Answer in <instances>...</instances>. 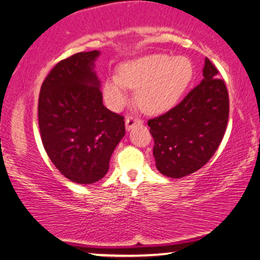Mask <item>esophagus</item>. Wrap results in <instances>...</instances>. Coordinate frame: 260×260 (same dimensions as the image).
I'll use <instances>...</instances> for the list:
<instances>
[{"label": "esophagus", "mask_w": 260, "mask_h": 260, "mask_svg": "<svg viewBox=\"0 0 260 260\" xmlns=\"http://www.w3.org/2000/svg\"><path fill=\"white\" fill-rule=\"evenodd\" d=\"M139 123H142V120L136 116H132V115H131V116H127L126 118V128L128 131H129L131 128H133L136 124H139Z\"/></svg>", "instance_id": "esophagus-1"}]
</instances>
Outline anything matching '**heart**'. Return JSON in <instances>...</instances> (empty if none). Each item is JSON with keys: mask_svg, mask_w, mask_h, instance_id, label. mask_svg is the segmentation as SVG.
<instances>
[{"mask_svg": "<svg viewBox=\"0 0 260 260\" xmlns=\"http://www.w3.org/2000/svg\"><path fill=\"white\" fill-rule=\"evenodd\" d=\"M192 64L185 57L155 53L128 61L118 76L105 81L104 94L114 109L127 100V88L137 89L136 102L143 111L158 114L170 110L185 92L192 79Z\"/></svg>", "mask_w": 260, "mask_h": 260, "instance_id": "heart-1", "label": "heart"}]
</instances>
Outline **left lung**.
I'll list each match as a JSON object with an SVG mask.
<instances>
[{
	"instance_id": "left-lung-1",
	"label": "left lung",
	"mask_w": 260,
	"mask_h": 260,
	"mask_svg": "<svg viewBox=\"0 0 260 260\" xmlns=\"http://www.w3.org/2000/svg\"><path fill=\"white\" fill-rule=\"evenodd\" d=\"M218 75V69L206 58L202 82L179 104L148 121L156 167L165 176L193 173L219 148L229 118V93Z\"/></svg>"
}]
</instances>
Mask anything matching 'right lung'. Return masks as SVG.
Returning <instances> with one entry per match:
<instances>
[{
    "label": "right lung",
    "mask_w": 260,
    "mask_h": 260,
    "mask_svg": "<svg viewBox=\"0 0 260 260\" xmlns=\"http://www.w3.org/2000/svg\"><path fill=\"white\" fill-rule=\"evenodd\" d=\"M98 51L62 59L47 75L39 95V126L47 155L64 177L92 184L109 170L124 136V117L103 105L93 71Z\"/></svg>",
    "instance_id": "obj_1"
}]
</instances>
